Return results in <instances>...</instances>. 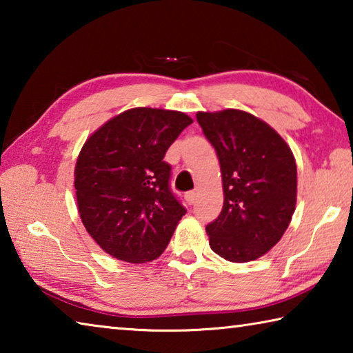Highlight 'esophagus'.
<instances>
[{"mask_svg":"<svg viewBox=\"0 0 353 353\" xmlns=\"http://www.w3.org/2000/svg\"><path fill=\"white\" fill-rule=\"evenodd\" d=\"M185 199H187L188 204H194L196 201V191H188V193H185Z\"/></svg>","mask_w":353,"mask_h":353,"instance_id":"obj_1","label":"esophagus"}]
</instances>
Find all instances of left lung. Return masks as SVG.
<instances>
[{
    "label": "left lung",
    "mask_w": 353,
    "mask_h": 353,
    "mask_svg": "<svg viewBox=\"0 0 353 353\" xmlns=\"http://www.w3.org/2000/svg\"><path fill=\"white\" fill-rule=\"evenodd\" d=\"M196 119L223 176V210L205 227L210 248L234 263L256 260L280 241L294 213V155L270 124L248 112H198Z\"/></svg>",
    "instance_id": "obj_1"
}]
</instances>
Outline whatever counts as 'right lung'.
Masks as SVG:
<instances>
[{
	"instance_id": "right-lung-1",
	"label": "right lung",
	"mask_w": 353,
	"mask_h": 353,
	"mask_svg": "<svg viewBox=\"0 0 353 353\" xmlns=\"http://www.w3.org/2000/svg\"><path fill=\"white\" fill-rule=\"evenodd\" d=\"M193 123L176 110L135 107L113 117L82 146L74 168L77 208L99 248L118 260L152 261L187 210L170 188L163 157Z\"/></svg>"
}]
</instances>
